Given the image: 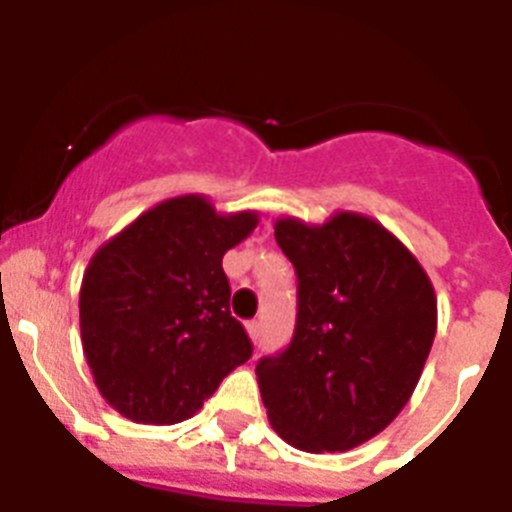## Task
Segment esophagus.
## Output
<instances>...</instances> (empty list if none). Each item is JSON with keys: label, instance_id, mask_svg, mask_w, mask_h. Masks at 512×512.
I'll return each instance as SVG.
<instances>
[{"label": "esophagus", "instance_id": "obj_1", "mask_svg": "<svg viewBox=\"0 0 512 512\" xmlns=\"http://www.w3.org/2000/svg\"><path fill=\"white\" fill-rule=\"evenodd\" d=\"M246 330H248V336H251V341L259 343V338H261V323H259V320H251V323L246 325Z\"/></svg>", "mask_w": 512, "mask_h": 512}]
</instances>
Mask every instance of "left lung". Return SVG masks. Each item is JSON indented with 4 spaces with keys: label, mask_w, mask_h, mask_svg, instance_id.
<instances>
[{
    "label": "left lung",
    "mask_w": 512,
    "mask_h": 512,
    "mask_svg": "<svg viewBox=\"0 0 512 512\" xmlns=\"http://www.w3.org/2000/svg\"><path fill=\"white\" fill-rule=\"evenodd\" d=\"M274 238L297 274L295 336L256 364L271 428L300 451H348L413 395L436 336V292L387 228L338 212L282 217Z\"/></svg>",
    "instance_id": "1"
}]
</instances>
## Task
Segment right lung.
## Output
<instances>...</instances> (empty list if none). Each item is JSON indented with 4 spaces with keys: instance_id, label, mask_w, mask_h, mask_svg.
<instances>
[{
    "instance_id": "add662e5",
    "label": "right lung",
    "mask_w": 512,
    "mask_h": 512,
    "mask_svg": "<svg viewBox=\"0 0 512 512\" xmlns=\"http://www.w3.org/2000/svg\"><path fill=\"white\" fill-rule=\"evenodd\" d=\"M256 223V212L220 215L202 194H184L94 253L79 295L81 343L117 413L182 423L251 359L248 333L230 315L223 256Z\"/></svg>"
}]
</instances>
